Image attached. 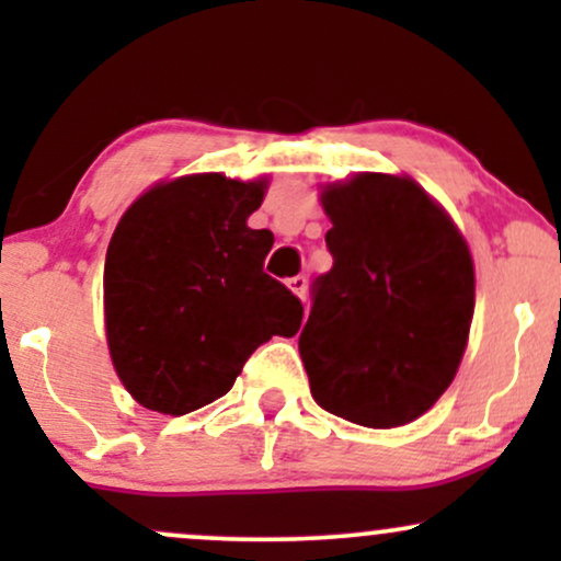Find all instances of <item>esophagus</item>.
I'll use <instances>...</instances> for the list:
<instances>
[{"label":"esophagus","mask_w":561,"mask_h":561,"mask_svg":"<svg viewBox=\"0 0 561 561\" xmlns=\"http://www.w3.org/2000/svg\"><path fill=\"white\" fill-rule=\"evenodd\" d=\"M287 287L293 289L295 295H298L300 300H306V289H308V279L302 274H298V276H293V279H287Z\"/></svg>","instance_id":"obj_1"}]
</instances>
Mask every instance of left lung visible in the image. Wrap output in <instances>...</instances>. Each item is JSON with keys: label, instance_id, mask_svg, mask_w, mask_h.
Wrapping results in <instances>:
<instances>
[{"label": "left lung", "instance_id": "obj_1", "mask_svg": "<svg viewBox=\"0 0 561 561\" xmlns=\"http://www.w3.org/2000/svg\"><path fill=\"white\" fill-rule=\"evenodd\" d=\"M332 268L313 282L298 347L321 409L401 427L454 382L474 313V266L450 216L414 179L327 184Z\"/></svg>", "mask_w": 561, "mask_h": 561}]
</instances>
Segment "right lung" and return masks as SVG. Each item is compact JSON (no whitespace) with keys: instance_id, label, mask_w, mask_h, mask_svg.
<instances>
[{"instance_id":"obj_1","label":"right lung","mask_w":561,"mask_h":561,"mask_svg":"<svg viewBox=\"0 0 561 561\" xmlns=\"http://www.w3.org/2000/svg\"><path fill=\"white\" fill-rule=\"evenodd\" d=\"M266 179L192 173L126 210L105 259V332L134 401L182 416L227 396L255 347L300 330L302 306L263 272L274 234L250 229Z\"/></svg>"}]
</instances>
